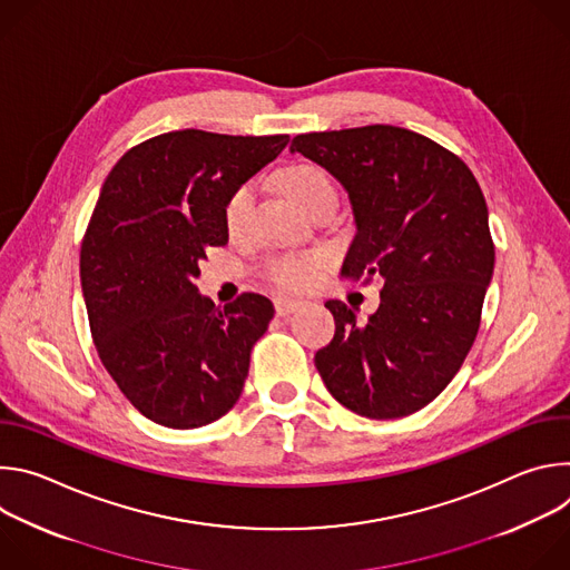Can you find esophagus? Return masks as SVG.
I'll use <instances>...</instances> for the list:
<instances>
[{
    "label": "esophagus",
    "mask_w": 570,
    "mask_h": 570,
    "mask_svg": "<svg viewBox=\"0 0 570 570\" xmlns=\"http://www.w3.org/2000/svg\"><path fill=\"white\" fill-rule=\"evenodd\" d=\"M304 299H293V297H275V311L279 317H286V315H293L295 311L304 308Z\"/></svg>",
    "instance_id": "34e87169"
}]
</instances>
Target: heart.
<instances>
[{
	"label": "heart",
	"mask_w": 570,
	"mask_h": 570,
	"mask_svg": "<svg viewBox=\"0 0 570 570\" xmlns=\"http://www.w3.org/2000/svg\"><path fill=\"white\" fill-rule=\"evenodd\" d=\"M282 187L308 214H313L324 203L336 200V187L330 174L317 165H311V161L291 165L282 174ZM255 200V180H246L232 189L223 207V223L229 234L236 236L246 232ZM322 264L324 262L320 255H277L266 262V277L286 291H304L315 284Z\"/></svg>",
	"instance_id": "heart-1"
}]
</instances>
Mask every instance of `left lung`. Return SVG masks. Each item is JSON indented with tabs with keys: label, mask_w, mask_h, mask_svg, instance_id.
I'll use <instances>...</instances> for the list:
<instances>
[{
	"label": "left lung",
	"mask_w": 570,
	"mask_h": 570,
	"mask_svg": "<svg viewBox=\"0 0 570 570\" xmlns=\"http://www.w3.org/2000/svg\"><path fill=\"white\" fill-rule=\"evenodd\" d=\"M291 150L350 194L358 232L343 275L381 282V304L365 322L341 299L324 304L336 334L315 367L363 417L413 415L451 383L478 336L494 273L480 185L449 148L387 124L304 132Z\"/></svg>",
	"instance_id": "1"
}]
</instances>
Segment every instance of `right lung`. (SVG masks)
<instances>
[{"label": "right lung", "mask_w": 570, "mask_h": 570, "mask_svg": "<svg viewBox=\"0 0 570 570\" xmlns=\"http://www.w3.org/2000/svg\"><path fill=\"white\" fill-rule=\"evenodd\" d=\"M288 135L174 130L121 155L80 243L90 332L124 396L155 424L198 429L238 401L273 302L240 293L216 306L194 284L227 243L234 187L273 161Z\"/></svg>", "instance_id": "obj_1"}]
</instances>
